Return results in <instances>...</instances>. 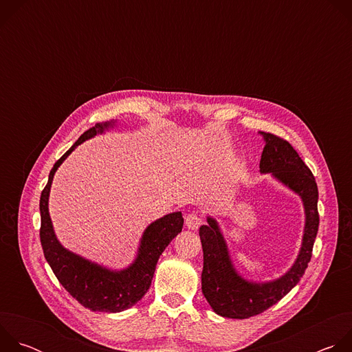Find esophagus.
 Wrapping results in <instances>:
<instances>
[{"label":"esophagus","mask_w":352,"mask_h":352,"mask_svg":"<svg viewBox=\"0 0 352 352\" xmlns=\"http://www.w3.org/2000/svg\"><path fill=\"white\" fill-rule=\"evenodd\" d=\"M200 224H202V220H200V217L196 213H189L185 217V226L189 230H197L200 227Z\"/></svg>","instance_id":"34e87169"}]
</instances>
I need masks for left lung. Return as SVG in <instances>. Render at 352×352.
Returning a JSON list of instances; mask_svg holds the SVG:
<instances>
[{"mask_svg":"<svg viewBox=\"0 0 352 352\" xmlns=\"http://www.w3.org/2000/svg\"><path fill=\"white\" fill-rule=\"evenodd\" d=\"M261 135L265 139L261 173L272 174L302 199L305 209L302 245L291 269L280 278L267 283L248 281L236 273L217 221L208 217V226L199 228L204 249L202 292L212 309L223 318L248 319L265 312L285 296L305 274L319 228V192L312 171L287 140L273 133L261 132Z\"/></svg>","mask_w":352,"mask_h":352,"instance_id":"left-lung-1","label":"left lung"}]
</instances>
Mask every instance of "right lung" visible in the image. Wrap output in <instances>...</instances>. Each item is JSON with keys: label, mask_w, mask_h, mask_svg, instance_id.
Listing matches in <instances>:
<instances>
[{"label": "right lung", "mask_w": 352, "mask_h": 352, "mask_svg": "<svg viewBox=\"0 0 352 352\" xmlns=\"http://www.w3.org/2000/svg\"><path fill=\"white\" fill-rule=\"evenodd\" d=\"M116 122L97 124L87 129L54 164L50 171L48 182L40 196V242L44 258L63 287L85 308L94 312L116 314L133 307L147 292L156 270L160 255L168 243L182 231L184 217L181 212L166 214L144 230L138 255L133 263L122 270H110L90 262L65 249L56 236L48 213V195L54 174L63 162L86 139L103 133Z\"/></svg>", "instance_id": "obj_1"}]
</instances>
